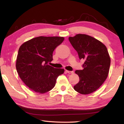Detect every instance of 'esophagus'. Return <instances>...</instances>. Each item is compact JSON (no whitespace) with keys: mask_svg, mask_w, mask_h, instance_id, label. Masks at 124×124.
Instances as JSON below:
<instances>
[{"mask_svg":"<svg viewBox=\"0 0 124 124\" xmlns=\"http://www.w3.org/2000/svg\"><path fill=\"white\" fill-rule=\"evenodd\" d=\"M66 72L67 73H69V74H72V73H74V72H73V71H70V70H66Z\"/></svg>","mask_w":124,"mask_h":124,"instance_id":"34e87169","label":"esophagus"}]
</instances>
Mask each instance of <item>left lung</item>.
I'll use <instances>...</instances> for the list:
<instances>
[{
    "mask_svg": "<svg viewBox=\"0 0 124 124\" xmlns=\"http://www.w3.org/2000/svg\"><path fill=\"white\" fill-rule=\"evenodd\" d=\"M69 40L84 61L83 70H77L79 83L74 86L75 91L83 95L95 91L108 77L110 58L107 49L101 42L88 35L79 34L69 38Z\"/></svg>",
    "mask_w": 124,
    "mask_h": 124,
    "instance_id": "8db88e82",
    "label": "left lung"
}]
</instances>
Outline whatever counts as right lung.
Here are the masks:
<instances>
[{"mask_svg":"<svg viewBox=\"0 0 124 124\" xmlns=\"http://www.w3.org/2000/svg\"><path fill=\"white\" fill-rule=\"evenodd\" d=\"M63 37H38L25 42L18 52L16 67L20 78L32 91L44 93L54 87L64 69L55 68L49 63L53 60L54 49Z\"/></svg>","mask_w":124,"mask_h":124,"instance_id":"1","label":"right lung"}]
</instances>
